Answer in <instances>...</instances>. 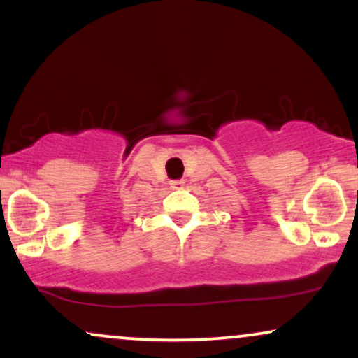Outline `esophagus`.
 Returning a JSON list of instances; mask_svg holds the SVG:
<instances>
[{"mask_svg": "<svg viewBox=\"0 0 358 358\" xmlns=\"http://www.w3.org/2000/svg\"><path fill=\"white\" fill-rule=\"evenodd\" d=\"M183 185H185L183 180H175V182H171V187L173 188H182Z\"/></svg>", "mask_w": 358, "mask_h": 358, "instance_id": "esophagus-1", "label": "esophagus"}]
</instances>
